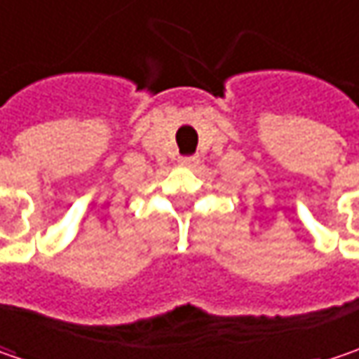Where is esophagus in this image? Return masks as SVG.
Here are the masks:
<instances>
[{
	"mask_svg": "<svg viewBox=\"0 0 359 359\" xmlns=\"http://www.w3.org/2000/svg\"><path fill=\"white\" fill-rule=\"evenodd\" d=\"M179 162H180V164H182V166H189V168H191V166L199 164V158H197V156H182V158H180Z\"/></svg>",
	"mask_w": 359,
	"mask_h": 359,
	"instance_id": "34e87169",
	"label": "esophagus"
}]
</instances>
